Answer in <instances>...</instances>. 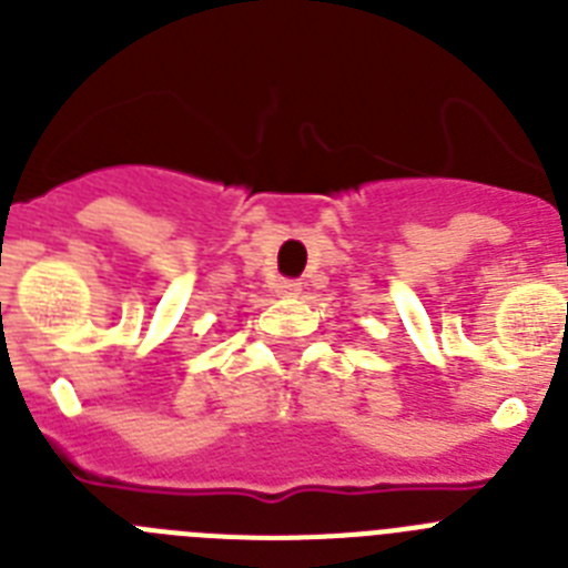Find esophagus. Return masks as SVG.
<instances>
[{"label": "esophagus", "instance_id": "obj_1", "mask_svg": "<svg viewBox=\"0 0 568 568\" xmlns=\"http://www.w3.org/2000/svg\"><path fill=\"white\" fill-rule=\"evenodd\" d=\"M275 293L278 295H298L301 293V281H295V278H281L278 284H275Z\"/></svg>", "mask_w": 568, "mask_h": 568}]
</instances>
